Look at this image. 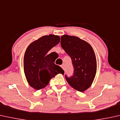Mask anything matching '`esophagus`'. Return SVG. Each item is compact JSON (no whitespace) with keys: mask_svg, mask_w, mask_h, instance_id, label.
Listing matches in <instances>:
<instances>
[{"mask_svg":"<svg viewBox=\"0 0 120 120\" xmlns=\"http://www.w3.org/2000/svg\"><path fill=\"white\" fill-rule=\"evenodd\" d=\"M61 67H62V68L63 69V70H64V68H65V65H64V64H62V65H61Z\"/></svg>","mask_w":120,"mask_h":120,"instance_id":"34e87169","label":"esophagus"}]
</instances>
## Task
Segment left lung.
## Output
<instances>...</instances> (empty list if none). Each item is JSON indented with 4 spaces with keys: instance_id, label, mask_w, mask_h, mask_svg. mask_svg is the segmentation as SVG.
Listing matches in <instances>:
<instances>
[{
    "instance_id": "left-lung-1",
    "label": "left lung",
    "mask_w": 120,
    "mask_h": 120,
    "mask_svg": "<svg viewBox=\"0 0 120 120\" xmlns=\"http://www.w3.org/2000/svg\"><path fill=\"white\" fill-rule=\"evenodd\" d=\"M60 45L71 57L74 68L73 75L66 80L77 91L88 89L95 79L97 70L96 59L91 46L79 38L67 34L62 36Z\"/></svg>"
}]
</instances>
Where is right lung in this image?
<instances>
[{
  "instance_id": "1",
  "label": "right lung",
  "mask_w": 120,
  "mask_h": 120,
  "mask_svg": "<svg viewBox=\"0 0 120 120\" xmlns=\"http://www.w3.org/2000/svg\"><path fill=\"white\" fill-rule=\"evenodd\" d=\"M60 37L54 34L44 36L33 41L26 50L24 70L29 85L36 90L45 87L52 78L64 70L56 65L54 52H48L60 43Z\"/></svg>"
}]
</instances>
